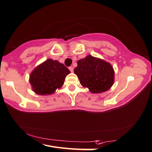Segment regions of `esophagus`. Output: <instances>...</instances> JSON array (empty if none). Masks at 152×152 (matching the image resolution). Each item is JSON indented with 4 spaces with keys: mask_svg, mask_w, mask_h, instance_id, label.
<instances>
[{
    "mask_svg": "<svg viewBox=\"0 0 152 152\" xmlns=\"http://www.w3.org/2000/svg\"><path fill=\"white\" fill-rule=\"evenodd\" d=\"M69 70H70L71 72H73V71H74V68H73V67H72V66H70V67H69Z\"/></svg>",
    "mask_w": 152,
    "mask_h": 152,
    "instance_id": "esophagus-1",
    "label": "esophagus"
}]
</instances>
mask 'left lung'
<instances>
[{
  "mask_svg": "<svg viewBox=\"0 0 152 152\" xmlns=\"http://www.w3.org/2000/svg\"><path fill=\"white\" fill-rule=\"evenodd\" d=\"M74 68L82 86L92 93L98 94L108 90L114 82V70L112 65L104 60L88 55L78 61Z\"/></svg>",
  "mask_w": 152,
  "mask_h": 152,
  "instance_id": "8db88e82",
  "label": "left lung"
}]
</instances>
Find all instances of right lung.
I'll list each match as a JSON object with an SVG mask.
<instances>
[{"mask_svg":"<svg viewBox=\"0 0 152 152\" xmlns=\"http://www.w3.org/2000/svg\"><path fill=\"white\" fill-rule=\"evenodd\" d=\"M70 73L57 60L48 59L36 67L30 75L32 89L38 95H50L64 84L66 76Z\"/></svg>","mask_w":152,"mask_h":152,"instance_id":"1","label":"right lung"}]
</instances>
